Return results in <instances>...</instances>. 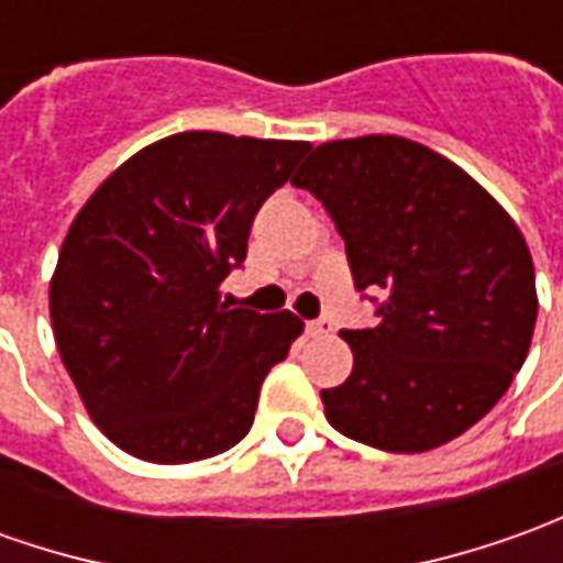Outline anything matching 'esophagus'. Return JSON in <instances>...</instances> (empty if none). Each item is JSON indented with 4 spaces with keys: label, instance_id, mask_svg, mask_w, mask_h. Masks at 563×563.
I'll list each match as a JSON object with an SVG mask.
<instances>
[{
    "label": "esophagus",
    "instance_id": "esophagus-1",
    "mask_svg": "<svg viewBox=\"0 0 563 563\" xmlns=\"http://www.w3.org/2000/svg\"><path fill=\"white\" fill-rule=\"evenodd\" d=\"M308 332H311L313 339H327L332 332V320H311V323H308Z\"/></svg>",
    "mask_w": 563,
    "mask_h": 563
}]
</instances>
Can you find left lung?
Listing matches in <instances>:
<instances>
[{
    "instance_id": "left-lung-1",
    "label": "left lung",
    "mask_w": 563,
    "mask_h": 563,
    "mask_svg": "<svg viewBox=\"0 0 563 563\" xmlns=\"http://www.w3.org/2000/svg\"><path fill=\"white\" fill-rule=\"evenodd\" d=\"M292 185L342 233L357 289H382L378 327L345 330L354 369L320 391L335 431L388 453H426L487 416L537 327V274L506 209L419 141H327Z\"/></svg>"
}]
</instances>
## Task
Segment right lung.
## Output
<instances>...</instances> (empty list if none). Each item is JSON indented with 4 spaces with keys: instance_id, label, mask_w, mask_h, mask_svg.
I'll return each mask as SVG.
<instances>
[{
    "instance_id": "right-lung-1",
    "label": "right lung",
    "mask_w": 563,
    "mask_h": 563,
    "mask_svg": "<svg viewBox=\"0 0 563 563\" xmlns=\"http://www.w3.org/2000/svg\"><path fill=\"white\" fill-rule=\"evenodd\" d=\"M308 141L178 132L110 172L76 212L48 313L91 422L129 456L185 465L250 434L262 382L305 323L228 308L262 202Z\"/></svg>"
}]
</instances>
